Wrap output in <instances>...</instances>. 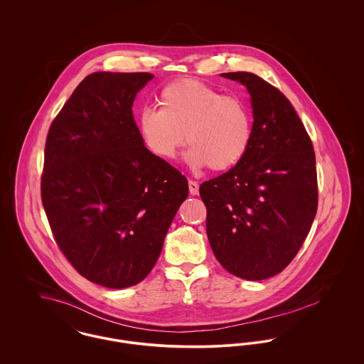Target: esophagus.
Here are the masks:
<instances>
[{"label": "esophagus", "instance_id": "34e87169", "mask_svg": "<svg viewBox=\"0 0 364 364\" xmlns=\"http://www.w3.org/2000/svg\"><path fill=\"white\" fill-rule=\"evenodd\" d=\"M188 187H190L191 195H198L199 193V184L193 180L188 181Z\"/></svg>", "mask_w": 364, "mask_h": 364}]
</instances>
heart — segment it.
Segmentation results:
<instances>
[{
	"label": "heart",
	"instance_id": "obj_1",
	"mask_svg": "<svg viewBox=\"0 0 364 364\" xmlns=\"http://www.w3.org/2000/svg\"><path fill=\"white\" fill-rule=\"evenodd\" d=\"M159 109L138 117L140 138L158 158L173 159L186 141L193 168L223 172L236 166L252 140L250 107L236 95H223L198 79H177L158 94Z\"/></svg>",
	"mask_w": 364,
	"mask_h": 364
}]
</instances>
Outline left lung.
I'll return each mask as SVG.
<instances>
[{
  "mask_svg": "<svg viewBox=\"0 0 364 364\" xmlns=\"http://www.w3.org/2000/svg\"><path fill=\"white\" fill-rule=\"evenodd\" d=\"M221 76L247 87L252 140L229 172L200 184L217 260L236 277L281 273L306 240L318 208L312 141L289 100L251 72Z\"/></svg>",
  "mask_w": 364,
  "mask_h": 364,
  "instance_id": "1",
  "label": "left lung"
}]
</instances>
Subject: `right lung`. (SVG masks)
<instances>
[{"instance_id":"add662e5","label":"right lung","mask_w":364,"mask_h":364,"mask_svg":"<svg viewBox=\"0 0 364 364\" xmlns=\"http://www.w3.org/2000/svg\"><path fill=\"white\" fill-rule=\"evenodd\" d=\"M154 75L95 72L53 120L41 196L54 240L75 270L112 289L154 267L188 181L143 143L132 105Z\"/></svg>"}]
</instances>
